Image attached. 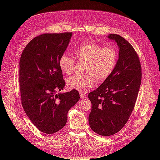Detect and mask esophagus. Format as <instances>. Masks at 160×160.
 <instances>
[{
	"label": "esophagus",
	"mask_w": 160,
	"mask_h": 160,
	"mask_svg": "<svg viewBox=\"0 0 160 160\" xmlns=\"http://www.w3.org/2000/svg\"><path fill=\"white\" fill-rule=\"evenodd\" d=\"M80 97H81V98L82 99H86L87 98H88V97H87V95H85L83 93H80Z\"/></svg>",
	"instance_id": "obj_1"
}]
</instances>
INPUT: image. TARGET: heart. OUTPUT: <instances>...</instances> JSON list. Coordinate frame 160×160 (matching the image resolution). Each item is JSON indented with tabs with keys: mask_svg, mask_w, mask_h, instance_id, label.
Returning <instances> with one entry per match:
<instances>
[{
	"mask_svg": "<svg viewBox=\"0 0 160 160\" xmlns=\"http://www.w3.org/2000/svg\"><path fill=\"white\" fill-rule=\"evenodd\" d=\"M77 59L85 62V75H74L67 80L68 88L80 92H86L92 89L95 79L99 82L107 79L112 73L117 63L118 52L113 47H103L93 42L83 43L73 51ZM61 71L71 75L74 70L75 60L72 56L65 53L59 60Z\"/></svg>",
	"mask_w": 160,
	"mask_h": 160,
	"instance_id": "1",
	"label": "heart"
}]
</instances>
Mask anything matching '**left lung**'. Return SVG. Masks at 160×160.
<instances>
[{"mask_svg": "<svg viewBox=\"0 0 160 160\" xmlns=\"http://www.w3.org/2000/svg\"><path fill=\"white\" fill-rule=\"evenodd\" d=\"M108 37L119 47L117 63L108 78L88 95L92 104L89 115L90 128L103 136L118 133L127 123L142 81L141 65L132 45L115 34Z\"/></svg>", "mask_w": 160, "mask_h": 160, "instance_id": "8db88e82", "label": "left lung"}]
</instances>
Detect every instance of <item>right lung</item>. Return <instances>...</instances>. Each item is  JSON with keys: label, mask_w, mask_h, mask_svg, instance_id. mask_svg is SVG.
<instances>
[{"label": "right lung", "mask_w": 160, "mask_h": 160, "mask_svg": "<svg viewBox=\"0 0 160 160\" xmlns=\"http://www.w3.org/2000/svg\"><path fill=\"white\" fill-rule=\"evenodd\" d=\"M72 32L46 33L32 39L19 62L21 103L38 130L52 134L63 128L68 111L79 100L78 91L63 89L65 81L59 66Z\"/></svg>", "instance_id": "1"}]
</instances>
